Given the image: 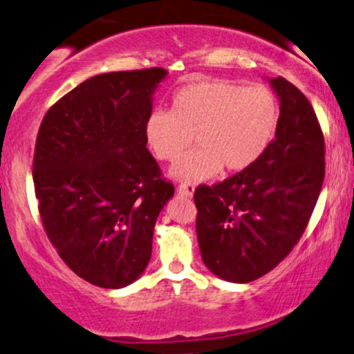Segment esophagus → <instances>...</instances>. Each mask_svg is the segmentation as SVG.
<instances>
[{"label":"esophagus","mask_w":354,"mask_h":354,"mask_svg":"<svg viewBox=\"0 0 354 354\" xmlns=\"http://www.w3.org/2000/svg\"><path fill=\"white\" fill-rule=\"evenodd\" d=\"M177 192L178 195H182V197H192L195 192V185L190 184V182H182V184L177 187Z\"/></svg>","instance_id":"esophagus-1"}]
</instances>
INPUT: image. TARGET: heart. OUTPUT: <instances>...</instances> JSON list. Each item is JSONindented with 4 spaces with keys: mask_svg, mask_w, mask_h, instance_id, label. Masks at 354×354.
<instances>
[{
    "mask_svg": "<svg viewBox=\"0 0 354 354\" xmlns=\"http://www.w3.org/2000/svg\"><path fill=\"white\" fill-rule=\"evenodd\" d=\"M277 97L261 84L240 86L225 79H198L172 95L170 111L157 109L145 120V142L159 160L172 162L192 142L198 147L180 157L170 176L201 182L227 172H242L263 156L277 134Z\"/></svg>",
    "mask_w": 354,
    "mask_h": 354,
    "instance_id": "1",
    "label": "heart"
}]
</instances>
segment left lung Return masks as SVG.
Instances as JSON below:
<instances>
[{"mask_svg":"<svg viewBox=\"0 0 354 354\" xmlns=\"http://www.w3.org/2000/svg\"><path fill=\"white\" fill-rule=\"evenodd\" d=\"M270 86L280 101L275 139L252 167L194 195L203 263L232 283L263 277L293 250L325 178V139L310 101L283 77Z\"/></svg>","mask_w":354,"mask_h":354,"instance_id":"left-lung-1","label":"left lung"}]
</instances>
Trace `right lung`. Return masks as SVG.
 <instances>
[{"label":"right lung","mask_w":354,"mask_h":354,"mask_svg":"<svg viewBox=\"0 0 354 354\" xmlns=\"http://www.w3.org/2000/svg\"><path fill=\"white\" fill-rule=\"evenodd\" d=\"M162 68L119 71L74 87L46 112L32 180L46 235L68 267L101 288L142 275L174 185L145 142Z\"/></svg>","instance_id":"1"}]
</instances>
